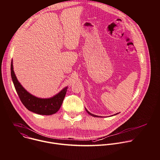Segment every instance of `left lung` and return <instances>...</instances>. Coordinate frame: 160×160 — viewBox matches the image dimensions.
Listing matches in <instances>:
<instances>
[{
  "mask_svg": "<svg viewBox=\"0 0 160 160\" xmlns=\"http://www.w3.org/2000/svg\"><path fill=\"white\" fill-rule=\"evenodd\" d=\"M86 109L87 112H88V113L89 114V115H91V116H92V117H98V116H96V115H93V114H92V113H90V112H89L88 111H87V109ZM116 115H117V114H116Z\"/></svg>",
  "mask_w": 160,
  "mask_h": 160,
  "instance_id": "obj_1",
  "label": "left lung"
}]
</instances>
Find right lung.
Masks as SVG:
<instances>
[{
    "label": "right lung",
    "mask_w": 160,
    "mask_h": 160,
    "mask_svg": "<svg viewBox=\"0 0 160 160\" xmlns=\"http://www.w3.org/2000/svg\"><path fill=\"white\" fill-rule=\"evenodd\" d=\"M11 74L15 89L21 102L29 111L39 115H51L59 109L65 97L67 87L53 98L40 99L28 93L19 83L13 70L12 61H11Z\"/></svg>",
    "instance_id": "add662e5"
}]
</instances>
